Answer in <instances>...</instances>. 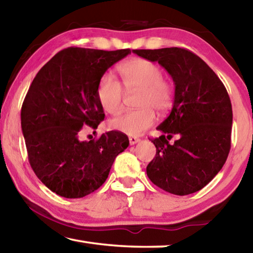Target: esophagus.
<instances>
[{
	"mask_svg": "<svg viewBox=\"0 0 253 253\" xmlns=\"http://www.w3.org/2000/svg\"><path fill=\"white\" fill-rule=\"evenodd\" d=\"M139 138L138 137H135V136H130L129 137V143H130V145H134V144H136V143H138L139 142Z\"/></svg>",
	"mask_w": 253,
	"mask_h": 253,
	"instance_id": "esophagus-1",
	"label": "esophagus"
}]
</instances>
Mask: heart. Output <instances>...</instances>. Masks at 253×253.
I'll return each instance as SVG.
<instances>
[{"instance_id":"b5f03b06","label":"heart","mask_w":253,"mask_h":253,"mask_svg":"<svg viewBox=\"0 0 253 253\" xmlns=\"http://www.w3.org/2000/svg\"><path fill=\"white\" fill-rule=\"evenodd\" d=\"M126 91H139L137 110L125 111L110 122L113 129L129 136L144 134L156 122L158 113L168 111L173 104V85L162 76L161 67L145 58H135L118 66ZM119 81L109 74L104 75L97 85V98L107 114L116 115L123 107L125 90Z\"/></svg>"}]
</instances>
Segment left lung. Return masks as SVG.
I'll return each instance as SVG.
<instances>
[{
    "instance_id": "obj_1",
    "label": "left lung",
    "mask_w": 253,
    "mask_h": 253,
    "mask_svg": "<svg viewBox=\"0 0 253 253\" xmlns=\"http://www.w3.org/2000/svg\"><path fill=\"white\" fill-rule=\"evenodd\" d=\"M134 53L157 61L175 84L172 111L157 127L163 135L152 138L156 155L147 165V176L175 195L198 192L220 172L229 155L233 115L228 91L190 50L174 46ZM174 134L179 138L170 145Z\"/></svg>"
}]
</instances>
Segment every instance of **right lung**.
<instances>
[{
	"mask_svg": "<svg viewBox=\"0 0 253 253\" xmlns=\"http://www.w3.org/2000/svg\"><path fill=\"white\" fill-rule=\"evenodd\" d=\"M131 52L63 49L34 77L21 109V127L30 165L51 191L79 199L98 190L115 158L129 145L122 131L81 142V128H97L105 113L98 83L108 68Z\"/></svg>",
	"mask_w": 253,
	"mask_h": 253,
	"instance_id": "right-lung-1",
	"label": "right lung"
}]
</instances>
